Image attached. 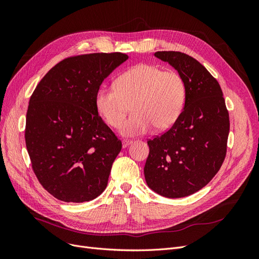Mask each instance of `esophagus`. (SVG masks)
Masks as SVG:
<instances>
[{"mask_svg": "<svg viewBox=\"0 0 259 259\" xmlns=\"http://www.w3.org/2000/svg\"><path fill=\"white\" fill-rule=\"evenodd\" d=\"M132 143H133L132 140H128V139H123V140H122V146H123V148H126V147H128Z\"/></svg>", "mask_w": 259, "mask_h": 259, "instance_id": "1", "label": "esophagus"}]
</instances>
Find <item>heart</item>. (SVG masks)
Returning a JSON list of instances; mask_svg holds the SVG:
<instances>
[{
  "label": "heart",
  "instance_id": "1",
  "mask_svg": "<svg viewBox=\"0 0 259 259\" xmlns=\"http://www.w3.org/2000/svg\"><path fill=\"white\" fill-rule=\"evenodd\" d=\"M186 84L179 73L159 66L140 64L116 77L114 86L101 85L95 95L98 114L112 127H120L132 104L133 115L123 124L126 136L146 134L154 126L169 128L182 113Z\"/></svg>",
  "mask_w": 259,
  "mask_h": 259
}]
</instances>
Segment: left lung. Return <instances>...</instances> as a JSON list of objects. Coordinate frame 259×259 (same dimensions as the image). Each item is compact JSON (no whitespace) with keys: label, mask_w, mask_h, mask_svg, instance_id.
Wrapping results in <instances>:
<instances>
[{"label":"left lung","mask_w":259,"mask_h":259,"mask_svg":"<svg viewBox=\"0 0 259 259\" xmlns=\"http://www.w3.org/2000/svg\"><path fill=\"white\" fill-rule=\"evenodd\" d=\"M186 84L183 112L169 130L148 140L144 173L149 188L183 198L205 187L226 158L230 122L221 85L206 68L180 52H156Z\"/></svg>","instance_id":"obj_1"}]
</instances>
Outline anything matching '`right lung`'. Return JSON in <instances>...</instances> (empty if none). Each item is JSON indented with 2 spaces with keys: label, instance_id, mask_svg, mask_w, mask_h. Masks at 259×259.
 Segmentation results:
<instances>
[{
  "label": "right lung",
  "instance_id": "1",
  "mask_svg": "<svg viewBox=\"0 0 259 259\" xmlns=\"http://www.w3.org/2000/svg\"><path fill=\"white\" fill-rule=\"evenodd\" d=\"M127 58L122 53L68 57L31 95L25 131L31 165L44 189L60 201H91L106 189L122 143L98 115L95 95Z\"/></svg>",
  "mask_w": 259,
  "mask_h": 259
}]
</instances>
